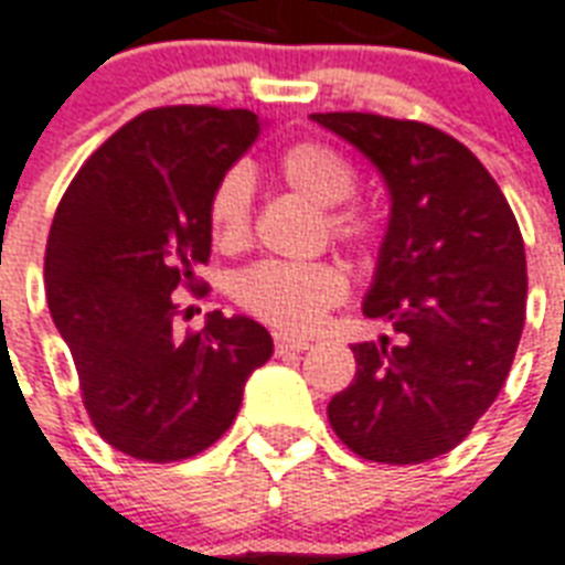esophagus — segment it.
Here are the masks:
<instances>
[{
    "label": "esophagus",
    "mask_w": 565,
    "mask_h": 565,
    "mask_svg": "<svg viewBox=\"0 0 565 565\" xmlns=\"http://www.w3.org/2000/svg\"><path fill=\"white\" fill-rule=\"evenodd\" d=\"M311 347L305 338H290V334H275V352L284 355V352H305Z\"/></svg>",
    "instance_id": "1"
}]
</instances>
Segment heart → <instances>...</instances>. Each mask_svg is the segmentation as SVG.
I'll list each match as a JSON object with an SVG mask.
<instances>
[{"mask_svg": "<svg viewBox=\"0 0 565 565\" xmlns=\"http://www.w3.org/2000/svg\"><path fill=\"white\" fill-rule=\"evenodd\" d=\"M281 178L296 192L311 198L317 204L329 206L326 227L329 234L352 248H370L376 243L379 225L367 206L352 204L347 198L359 186V174L352 162L340 150L322 145V141H299L290 150H284ZM252 198L254 183L248 168H227L215 180L210 201H206V218L215 245L234 252L243 248L252 236ZM350 281L338 264L331 260H260L239 273L234 284V299L254 320L266 322L278 331L317 329L322 317L338 308L347 299Z\"/></svg>", "mask_w": 565, "mask_h": 565, "instance_id": "b5f03b06", "label": "heart"}]
</instances>
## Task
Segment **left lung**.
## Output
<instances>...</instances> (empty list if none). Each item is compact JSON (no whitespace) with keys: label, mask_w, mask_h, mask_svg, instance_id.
I'll use <instances>...</instances> for the list:
<instances>
[{"label":"left lung","mask_w":565,"mask_h":565,"mask_svg":"<svg viewBox=\"0 0 565 565\" xmlns=\"http://www.w3.org/2000/svg\"><path fill=\"white\" fill-rule=\"evenodd\" d=\"M382 171L391 222L364 299L397 343H355V379L329 424L361 459L429 462L450 454L510 376L524 329L527 260L501 186L462 141L373 111L311 115Z\"/></svg>","instance_id":"left-lung-1"}]
</instances>
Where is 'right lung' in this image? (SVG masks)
Here are the masks:
<instances>
[{
    "label": "right lung",
    "instance_id": "1",
    "mask_svg": "<svg viewBox=\"0 0 565 565\" xmlns=\"http://www.w3.org/2000/svg\"><path fill=\"white\" fill-rule=\"evenodd\" d=\"M257 132L248 109L141 111L85 159L55 210L46 305L94 429L141 462L215 445L273 355L269 331L248 317L213 311L201 331H174V292L206 296L210 192Z\"/></svg>",
    "mask_w": 565,
    "mask_h": 565
}]
</instances>
